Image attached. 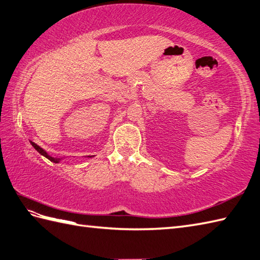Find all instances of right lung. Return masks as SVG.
I'll use <instances>...</instances> for the list:
<instances>
[{"instance_id":"right-lung-1","label":"right lung","mask_w":260,"mask_h":260,"mask_svg":"<svg viewBox=\"0 0 260 260\" xmlns=\"http://www.w3.org/2000/svg\"><path fill=\"white\" fill-rule=\"evenodd\" d=\"M29 142H30V144H31V145H33L34 149H35L37 152H39L40 154H42L43 156H45L46 159H48L49 161H52V162H54V163H59V162H60L61 157H53V156H50V155L47 153V152H46L45 150H44L43 148H41V147H40V145H37L36 143L31 142V141H29ZM92 156H93V155H92ZM92 156H91V155H89V156H88V157H92Z\"/></svg>"}]
</instances>
